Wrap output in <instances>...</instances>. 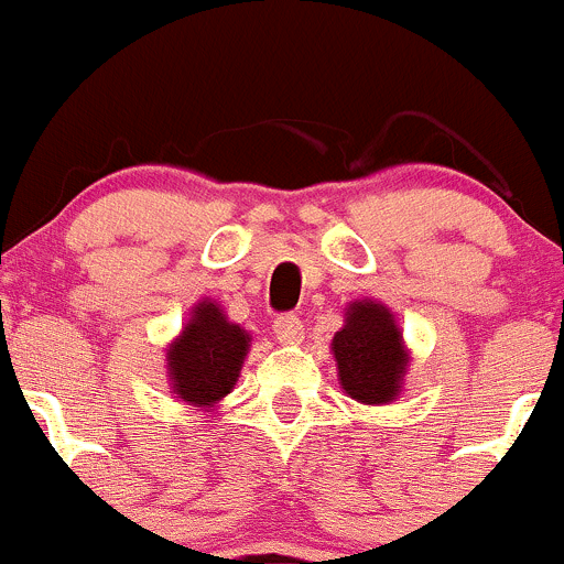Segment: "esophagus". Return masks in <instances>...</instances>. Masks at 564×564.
Segmentation results:
<instances>
[{"label": "esophagus", "instance_id": "34e87169", "mask_svg": "<svg viewBox=\"0 0 564 564\" xmlns=\"http://www.w3.org/2000/svg\"><path fill=\"white\" fill-rule=\"evenodd\" d=\"M274 337L282 345H299L304 339V326L295 315H280L274 321Z\"/></svg>", "mask_w": 564, "mask_h": 564}]
</instances>
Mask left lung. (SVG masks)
<instances>
[{
	"label": "left lung",
	"instance_id": "1",
	"mask_svg": "<svg viewBox=\"0 0 564 564\" xmlns=\"http://www.w3.org/2000/svg\"><path fill=\"white\" fill-rule=\"evenodd\" d=\"M339 387L367 405L392 403L400 394L409 350L394 315L378 301H354L345 312V326L332 339Z\"/></svg>",
	"mask_w": 564,
	"mask_h": 564
}]
</instances>
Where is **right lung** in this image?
Masks as SVG:
<instances>
[{
	"instance_id": "right-lung-1",
	"label": "right lung",
	"mask_w": 564,
	"mask_h": 564,
	"mask_svg": "<svg viewBox=\"0 0 564 564\" xmlns=\"http://www.w3.org/2000/svg\"><path fill=\"white\" fill-rule=\"evenodd\" d=\"M249 343L252 337L227 321L216 301H199L181 337L166 348L172 392L188 405L214 409L236 387Z\"/></svg>"
}]
</instances>
